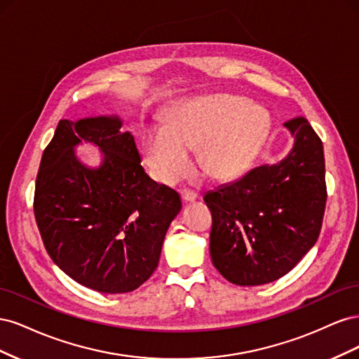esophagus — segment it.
<instances>
[{
	"label": "esophagus",
	"instance_id": "1",
	"mask_svg": "<svg viewBox=\"0 0 359 359\" xmlns=\"http://www.w3.org/2000/svg\"><path fill=\"white\" fill-rule=\"evenodd\" d=\"M181 199H182V202H186V203H190V202H194V201H198L199 199V196L194 191H187V190H184V191H181Z\"/></svg>",
	"mask_w": 359,
	"mask_h": 359
}]
</instances>
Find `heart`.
<instances>
[{
  "mask_svg": "<svg viewBox=\"0 0 359 359\" xmlns=\"http://www.w3.org/2000/svg\"><path fill=\"white\" fill-rule=\"evenodd\" d=\"M269 132V115L262 106L240 97L214 94L184 100L153 127L144 140V165L160 184H175L191 168L189 149L199 148L202 168L214 178L244 172Z\"/></svg>",
  "mask_w": 359,
  "mask_h": 359,
  "instance_id": "heart-1",
  "label": "heart"
}]
</instances>
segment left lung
<instances>
[{
	"instance_id": "8db88e82",
	"label": "left lung",
	"mask_w": 359,
	"mask_h": 359,
	"mask_svg": "<svg viewBox=\"0 0 359 359\" xmlns=\"http://www.w3.org/2000/svg\"><path fill=\"white\" fill-rule=\"evenodd\" d=\"M289 154L217 187L203 201L212 214L210 255L238 286L283 277L316 244L327 203L323 145L306 118L285 123Z\"/></svg>"
}]
</instances>
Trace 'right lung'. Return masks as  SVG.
Returning <instances> with one entry per match:
<instances>
[{
	"label": "right lung",
	"instance_id": "1",
	"mask_svg": "<svg viewBox=\"0 0 359 359\" xmlns=\"http://www.w3.org/2000/svg\"><path fill=\"white\" fill-rule=\"evenodd\" d=\"M118 115L61 119L41 156L34 215L50 259L79 285L102 293L137 289L154 273L180 194L140 166L135 136ZM82 143L101 151L88 167Z\"/></svg>",
	"mask_w": 359,
	"mask_h": 359
}]
</instances>
